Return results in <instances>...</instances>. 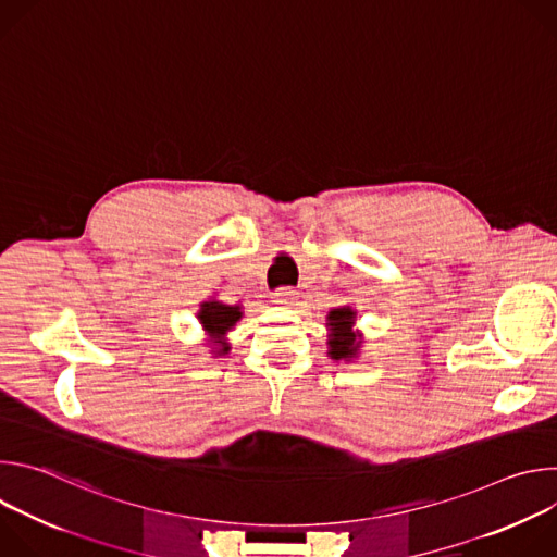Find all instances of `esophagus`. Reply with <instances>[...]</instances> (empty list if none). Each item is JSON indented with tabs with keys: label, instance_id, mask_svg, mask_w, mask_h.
I'll return each instance as SVG.
<instances>
[{
	"label": "esophagus",
	"instance_id": "esophagus-1",
	"mask_svg": "<svg viewBox=\"0 0 557 557\" xmlns=\"http://www.w3.org/2000/svg\"><path fill=\"white\" fill-rule=\"evenodd\" d=\"M297 299V293L293 288H280L277 293H273V301L280 304V306H293Z\"/></svg>",
	"mask_w": 557,
	"mask_h": 557
}]
</instances>
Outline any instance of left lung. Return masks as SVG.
Instances as JSON below:
<instances>
[{"label":"left lung","instance_id":"1","mask_svg":"<svg viewBox=\"0 0 557 557\" xmlns=\"http://www.w3.org/2000/svg\"><path fill=\"white\" fill-rule=\"evenodd\" d=\"M357 310L352 306L331 308L326 314L329 357L333 361H352L363 348V333L355 331Z\"/></svg>","mask_w":557,"mask_h":557}]
</instances>
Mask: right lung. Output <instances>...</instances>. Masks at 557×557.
I'll list each match as a JSON object with an SVG mask.
<instances>
[{
    "label": "right lung",
    "instance_id": "1",
    "mask_svg": "<svg viewBox=\"0 0 557 557\" xmlns=\"http://www.w3.org/2000/svg\"><path fill=\"white\" fill-rule=\"evenodd\" d=\"M243 306L240 304H224L215 297L200 301L198 308V322L207 335V344L211 346V355L222 357L228 355L231 344L226 342V333L243 320Z\"/></svg>",
    "mask_w": 557,
    "mask_h": 557
}]
</instances>
